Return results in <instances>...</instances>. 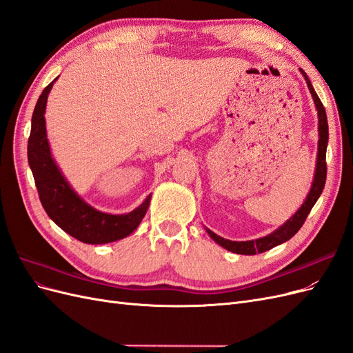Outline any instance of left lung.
Segmentation results:
<instances>
[{
  "instance_id": "obj_1",
  "label": "left lung",
  "mask_w": 353,
  "mask_h": 353,
  "mask_svg": "<svg viewBox=\"0 0 353 353\" xmlns=\"http://www.w3.org/2000/svg\"><path fill=\"white\" fill-rule=\"evenodd\" d=\"M301 73L303 74V78L306 81V85L309 88V92H311L315 109L318 112V154H316V165H315V174H314V181L311 190L302 203V206L296 210L294 215L292 218H288L281 227L276 228L274 232L268 234V236L256 239V240H249V241H231L223 239L218 234L210 231L206 228V232L210 236V239L222 245L223 249H227L232 253L237 254H256V253H263L266 250H270L275 245H279L281 243H285L287 240H290L294 234L301 230L303 225L305 219L307 218L309 212L314 208L316 200L321 196L324 185H325V178H327V163H325V153H327V144H328V123H327V114L325 109L316 95L311 81H309L307 74L301 69Z\"/></svg>"
}]
</instances>
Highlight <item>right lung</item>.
Returning <instances> with one entry per match:
<instances>
[{
	"instance_id": "right-lung-1",
	"label": "right lung",
	"mask_w": 353,
	"mask_h": 353,
	"mask_svg": "<svg viewBox=\"0 0 353 353\" xmlns=\"http://www.w3.org/2000/svg\"><path fill=\"white\" fill-rule=\"evenodd\" d=\"M57 78L39 95L32 114L28 140V162L34 174L42 208L63 231L82 243L105 244L125 239L140 225L150 205L152 194L132 212L112 215L88 205L72 188L52 159L44 117L48 94Z\"/></svg>"
}]
</instances>
